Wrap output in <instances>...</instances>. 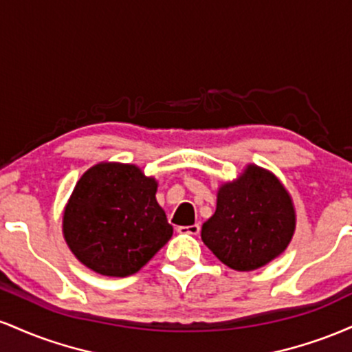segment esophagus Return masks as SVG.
<instances>
[{
	"label": "esophagus",
	"mask_w": 352,
	"mask_h": 352,
	"mask_svg": "<svg viewBox=\"0 0 352 352\" xmlns=\"http://www.w3.org/2000/svg\"><path fill=\"white\" fill-rule=\"evenodd\" d=\"M179 233H185V235H199L200 225H188V227H179L177 228Z\"/></svg>",
	"instance_id": "34e87169"
}]
</instances>
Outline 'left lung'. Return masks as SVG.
<instances>
[{
  "mask_svg": "<svg viewBox=\"0 0 352 352\" xmlns=\"http://www.w3.org/2000/svg\"><path fill=\"white\" fill-rule=\"evenodd\" d=\"M296 210L273 172L248 164L235 180L218 187L217 210L201 227V240L236 272H253L288 248Z\"/></svg>",
  "mask_w": 352,
  "mask_h": 352,
  "instance_id": "left-lung-1",
  "label": "left lung"
}]
</instances>
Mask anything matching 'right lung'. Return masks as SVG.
Wrapping results in <instances>:
<instances>
[{"label": "right lung", "mask_w": 352, "mask_h": 352, "mask_svg": "<svg viewBox=\"0 0 352 352\" xmlns=\"http://www.w3.org/2000/svg\"><path fill=\"white\" fill-rule=\"evenodd\" d=\"M155 177L134 164L99 162L82 173L63 212V236L76 258L102 276L139 272L170 240Z\"/></svg>", "instance_id": "right-lung-1"}]
</instances>
